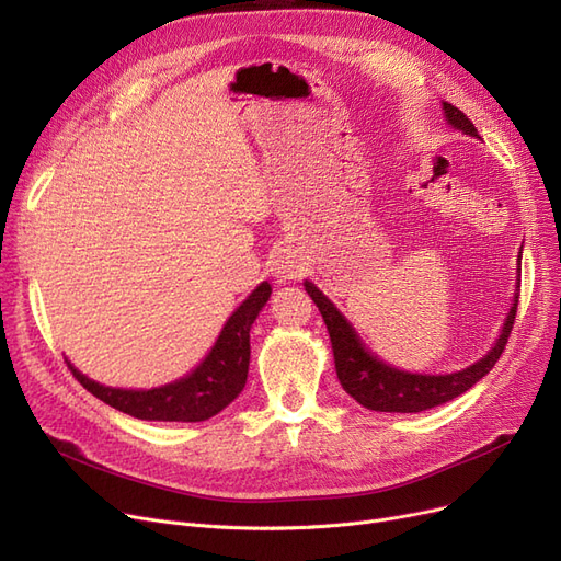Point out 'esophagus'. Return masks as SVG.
Returning a JSON list of instances; mask_svg holds the SVG:
<instances>
[{"label":"esophagus","mask_w":561,"mask_h":561,"mask_svg":"<svg viewBox=\"0 0 561 561\" xmlns=\"http://www.w3.org/2000/svg\"><path fill=\"white\" fill-rule=\"evenodd\" d=\"M270 273L277 279V284H286V282H294L298 277H302V259L294 252L291 247H277L273 254H270L267 261Z\"/></svg>","instance_id":"obj_1"}]
</instances>
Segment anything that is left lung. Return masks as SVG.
Wrapping results in <instances>:
<instances>
[{"label":"left lung","instance_id":"obj_1","mask_svg":"<svg viewBox=\"0 0 561 561\" xmlns=\"http://www.w3.org/2000/svg\"><path fill=\"white\" fill-rule=\"evenodd\" d=\"M444 113L450 127L479 138V131H476L471 119L460 108H455L444 101ZM520 263H517V270H520ZM305 291L317 302L319 312L325 321L330 342H333L335 369L342 388L365 409L390 413H419L432 407H439L453 398L462 396V392L469 390L476 381H481L494 367V363L500 360L517 312L515 294L500 340H496V344L479 363L469 365L467 369L453 371V375H411V371L386 365L371 354V351H367L360 337L356 335V330L342 317L340 309L330 302L312 282H305ZM517 291H520V286H517Z\"/></svg>","mask_w":561,"mask_h":561}]
</instances>
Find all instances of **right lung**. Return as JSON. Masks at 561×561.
<instances>
[{
	"instance_id": "1",
	"label": "right lung",
	"mask_w": 561,
	"mask_h": 561,
	"mask_svg": "<svg viewBox=\"0 0 561 561\" xmlns=\"http://www.w3.org/2000/svg\"><path fill=\"white\" fill-rule=\"evenodd\" d=\"M273 288L267 282L259 284L231 319L226 321L210 354L180 381L152 390H122L101 386L71 367L73 377L94 398L113 409L129 413L140 421H175L198 423L213 419L224 407L231 404L247 383L249 371V330L256 321L261 307L267 302Z\"/></svg>"
}]
</instances>
